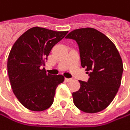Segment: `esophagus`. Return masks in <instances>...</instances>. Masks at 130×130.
<instances>
[{"instance_id": "1", "label": "esophagus", "mask_w": 130, "mask_h": 130, "mask_svg": "<svg viewBox=\"0 0 130 130\" xmlns=\"http://www.w3.org/2000/svg\"><path fill=\"white\" fill-rule=\"evenodd\" d=\"M64 81H66V82H72V78H64Z\"/></svg>"}]
</instances>
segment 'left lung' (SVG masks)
I'll return each instance as SVG.
<instances>
[{
  "instance_id": "8db88e82",
  "label": "left lung",
  "mask_w": 130,
  "mask_h": 130,
  "mask_svg": "<svg viewBox=\"0 0 130 130\" xmlns=\"http://www.w3.org/2000/svg\"><path fill=\"white\" fill-rule=\"evenodd\" d=\"M66 39L78 45L81 64L89 78L79 81L80 89L72 94L75 105L85 113H98L107 107L115 98L123 72L122 58L113 42L94 28L69 32Z\"/></svg>"
}]
</instances>
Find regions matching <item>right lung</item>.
<instances>
[{"label": "right lung", "mask_w": 130, "mask_h": 130, "mask_svg": "<svg viewBox=\"0 0 130 130\" xmlns=\"http://www.w3.org/2000/svg\"><path fill=\"white\" fill-rule=\"evenodd\" d=\"M68 31L32 27L13 44L7 60V72L13 92L26 108L42 111L54 101L55 89L64 82L61 75L47 74L45 62L52 47Z\"/></svg>", "instance_id": "obj_1"}]
</instances>
